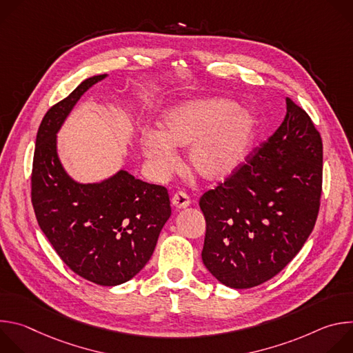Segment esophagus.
Listing matches in <instances>:
<instances>
[{
	"label": "esophagus",
	"instance_id": "esophagus-1",
	"mask_svg": "<svg viewBox=\"0 0 353 353\" xmlns=\"http://www.w3.org/2000/svg\"><path fill=\"white\" fill-rule=\"evenodd\" d=\"M172 204L173 207H176L177 210H183V208H187L190 204H191V199L190 196L183 192V191H179L176 192L173 196H172Z\"/></svg>",
	"mask_w": 353,
	"mask_h": 353
}]
</instances>
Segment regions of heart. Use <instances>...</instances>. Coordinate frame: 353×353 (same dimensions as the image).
I'll return each instance as SVG.
<instances>
[{
    "label": "heart",
    "mask_w": 353,
    "mask_h": 353,
    "mask_svg": "<svg viewBox=\"0 0 353 353\" xmlns=\"http://www.w3.org/2000/svg\"><path fill=\"white\" fill-rule=\"evenodd\" d=\"M256 120L228 99H194L169 109L159 131L139 138L142 155L159 176H168L177 162V148H187V163L205 181L229 177L244 161Z\"/></svg>",
    "instance_id": "obj_1"
}]
</instances>
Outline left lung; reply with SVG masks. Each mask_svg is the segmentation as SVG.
Returning a JSON list of instances; mask_svg holds the SVG:
<instances>
[{
	"label": "left lung",
	"mask_w": 353,
	"mask_h": 353,
	"mask_svg": "<svg viewBox=\"0 0 353 353\" xmlns=\"http://www.w3.org/2000/svg\"><path fill=\"white\" fill-rule=\"evenodd\" d=\"M323 142L286 97V116L263 148L199 198L207 222L201 257L223 285L248 289L281 272L310 236L320 208Z\"/></svg>",
	"instance_id": "obj_1"
}]
</instances>
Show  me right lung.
<instances>
[{
  "mask_svg": "<svg viewBox=\"0 0 353 353\" xmlns=\"http://www.w3.org/2000/svg\"><path fill=\"white\" fill-rule=\"evenodd\" d=\"M108 77L81 82L50 109L36 137L32 204L37 223L60 259L79 276L102 286L134 278L152 257L172 215L168 190L119 170L100 183H78L57 154V132L81 96Z\"/></svg>",
  "mask_w": 353,
  "mask_h": 353,
  "instance_id": "right-lung-1",
  "label": "right lung"
}]
</instances>
